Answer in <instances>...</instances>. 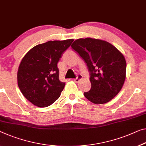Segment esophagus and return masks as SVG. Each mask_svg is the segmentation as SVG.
Wrapping results in <instances>:
<instances>
[{
    "label": "esophagus",
    "mask_w": 146,
    "mask_h": 146,
    "mask_svg": "<svg viewBox=\"0 0 146 146\" xmlns=\"http://www.w3.org/2000/svg\"><path fill=\"white\" fill-rule=\"evenodd\" d=\"M82 79H83V76L80 74L77 76V78H75V79L74 80V81L76 83H78V82H79L80 80H82Z\"/></svg>",
    "instance_id": "obj_1"
}]
</instances>
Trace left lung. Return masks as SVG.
<instances>
[{
	"mask_svg": "<svg viewBox=\"0 0 146 146\" xmlns=\"http://www.w3.org/2000/svg\"><path fill=\"white\" fill-rule=\"evenodd\" d=\"M71 47L86 62L90 72L91 88L84 93L86 98L95 104L110 101L126 78L124 56L109 42L91 38L76 40Z\"/></svg>",
	"mask_w": 146,
	"mask_h": 146,
	"instance_id": "1",
	"label": "left lung"
}]
</instances>
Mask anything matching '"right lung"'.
I'll use <instances>...</instances> for the list:
<instances>
[{
  "label": "right lung",
  "instance_id": "add662e5",
  "mask_svg": "<svg viewBox=\"0 0 146 146\" xmlns=\"http://www.w3.org/2000/svg\"><path fill=\"white\" fill-rule=\"evenodd\" d=\"M73 39L48 41L29 50L17 71V84L23 96L38 107L50 106L59 98L65 83L59 79L57 62Z\"/></svg>",
  "mask_w": 146,
  "mask_h": 146
}]
</instances>
